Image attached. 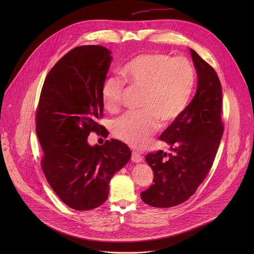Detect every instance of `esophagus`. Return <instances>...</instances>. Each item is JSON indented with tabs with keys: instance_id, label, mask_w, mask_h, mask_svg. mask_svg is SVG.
Here are the masks:
<instances>
[{
	"instance_id": "34e87169",
	"label": "esophagus",
	"mask_w": 254,
	"mask_h": 254,
	"mask_svg": "<svg viewBox=\"0 0 254 254\" xmlns=\"http://www.w3.org/2000/svg\"><path fill=\"white\" fill-rule=\"evenodd\" d=\"M131 161H132L133 163H140V162H142V157H141V155H139L138 153L132 152V153H131Z\"/></svg>"
}]
</instances>
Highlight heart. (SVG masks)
<instances>
[{
  "label": "heart",
  "mask_w": 254,
  "mask_h": 254,
  "mask_svg": "<svg viewBox=\"0 0 254 254\" xmlns=\"http://www.w3.org/2000/svg\"><path fill=\"white\" fill-rule=\"evenodd\" d=\"M125 80L143 90L140 112L127 113L113 126L116 137L133 148H141L158 128L174 122L186 108L195 84V70L184 57L171 58L163 53H141L122 70ZM124 81L107 77L101 86V100L106 111L118 112Z\"/></svg>",
  "instance_id": "b5f03b06"
}]
</instances>
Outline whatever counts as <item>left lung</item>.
<instances>
[{
	"instance_id": "1",
	"label": "left lung",
	"mask_w": 254,
	"mask_h": 254,
	"mask_svg": "<svg viewBox=\"0 0 254 254\" xmlns=\"http://www.w3.org/2000/svg\"><path fill=\"white\" fill-rule=\"evenodd\" d=\"M197 71V91L192 101L164 132L173 154L149 153L154 184L140 193L153 207L170 208L187 201L209 173L223 134L222 87L215 70L190 49Z\"/></svg>"
}]
</instances>
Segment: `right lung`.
I'll return each instance as SVG.
<instances>
[{
  "instance_id": "1",
  "label": "right lung",
  "mask_w": 254,
  "mask_h": 254,
  "mask_svg": "<svg viewBox=\"0 0 254 254\" xmlns=\"http://www.w3.org/2000/svg\"><path fill=\"white\" fill-rule=\"evenodd\" d=\"M111 54L99 45L69 51L46 76L36 113L45 177L62 202L79 211L105 202L111 179L131 157L121 140H106L102 146L87 141L91 131H107L97 120L102 118L101 86Z\"/></svg>"
}]
</instances>
